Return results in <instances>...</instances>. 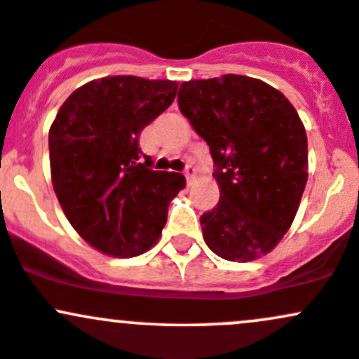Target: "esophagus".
Instances as JSON below:
<instances>
[{"label": "esophagus", "mask_w": 359, "mask_h": 359, "mask_svg": "<svg viewBox=\"0 0 359 359\" xmlns=\"http://www.w3.org/2000/svg\"><path fill=\"white\" fill-rule=\"evenodd\" d=\"M184 178H187L188 183H190V181L195 178V168H191V165H188V168L184 169Z\"/></svg>", "instance_id": "34e87169"}]
</instances>
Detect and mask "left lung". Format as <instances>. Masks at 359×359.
<instances>
[{"label": "left lung", "mask_w": 359, "mask_h": 359, "mask_svg": "<svg viewBox=\"0 0 359 359\" xmlns=\"http://www.w3.org/2000/svg\"><path fill=\"white\" fill-rule=\"evenodd\" d=\"M183 116L207 145L219 203L200 217L203 240L221 258L267 255L291 226L308 180V140L277 88L243 75L183 82Z\"/></svg>", "instance_id": "1"}]
</instances>
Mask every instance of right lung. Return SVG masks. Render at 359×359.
Masks as SVG:
<instances>
[{"mask_svg":"<svg viewBox=\"0 0 359 359\" xmlns=\"http://www.w3.org/2000/svg\"><path fill=\"white\" fill-rule=\"evenodd\" d=\"M176 92L171 80L104 76L76 88L53 121L55 194L76 233L106 255L128 258L152 248L169 202L187 184L178 172L152 171L138 147L142 130Z\"/></svg>","mask_w":359,"mask_h":359,"instance_id":"right-lung-1","label":"right lung"}]
</instances>
